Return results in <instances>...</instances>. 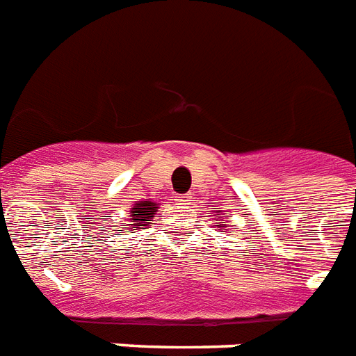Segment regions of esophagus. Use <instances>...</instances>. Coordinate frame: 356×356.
<instances>
[{
  "instance_id": "esophagus-1",
  "label": "esophagus",
  "mask_w": 356,
  "mask_h": 356,
  "mask_svg": "<svg viewBox=\"0 0 356 356\" xmlns=\"http://www.w3.org/2000/svg\"><path fill=\"white\" fill-rule=\"evenodd\" d=\"M176 202H180V204H189V202H191V196H189V195H178V196H176Z\"/></svg>"
}]
</instances>
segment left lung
I'll return each instance as SVG.
<instances>
[{
    "instance_id": "left-lung-1",
    "label": "left lung",
    "mask_w": 356,
    "mask_h": 356,
    "mask_svg": "<svg viewBox=\"0 0 356 356\" xmlns=\"http://www.w3.org/2000/svg\"><path fill=\"white\" fill-rule=\"evenodd\" d=\"M218 226H222V224H218Z\"/></svg>"
}]
</instances>
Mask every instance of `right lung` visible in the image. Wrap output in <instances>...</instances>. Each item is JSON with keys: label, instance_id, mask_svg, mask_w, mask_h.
Here are the masks:
<instances>
[{"label": "right lung", "instance_id": "obj_1", "mask_svg": "<svg viewBox=\"0 0 356 356\" xmlns=\"http://www.w3.org/2000/svg\"><path fill=\"white\" fill-rule=\"evenodd\" d=\"M158 204H154V202L150 200H141L138 202V204H134L132 207V217H130V226H139L143 227L149 224V220L152 218V215H154L156 211H158ZM123 232V229H121Z\"/></svg>", "mask_w": 356, "mask_h": 356}]
</instances>
